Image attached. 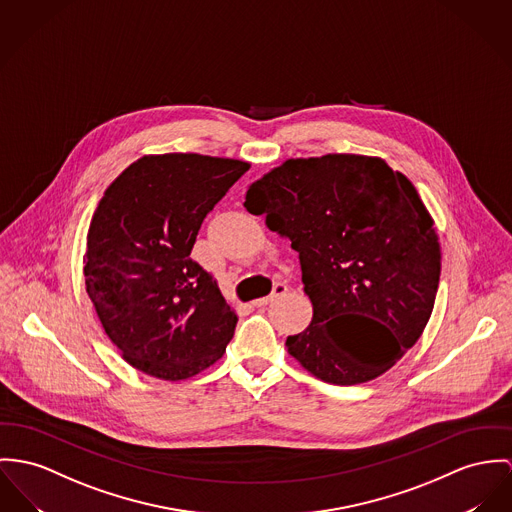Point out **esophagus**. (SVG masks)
I'll use <instances>...</instances> for the list:
<instances>
[{"label":"esophagus","mask_w":512,"mask_h":512,"mask_svg":"<svg viewBox=\"0 0 512 512\" xmlns=\"http://www.w3.org/2000/svg\"><path fill=\"white\" fill-rule=\"evenodd\" d=\"M286 292H288V286H286L284 282H276L275 288H273V292H271L269 296H265V298H259V300H255V302H253V306H255V308L267 306V304H271V302H273V300H276V298L284 296Z\"/></svg>","instance_id":"obj_1"}]
</instances>
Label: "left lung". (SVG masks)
Segmentation results:
<instances>
[{
  "label": "left lung",
  "mask_w": 512,
  "mask_h": 512,
  "mask_svg": "<svg viewBox=\"0 0 512 512\" xmlns=\"http://www.w3.org/2000/svg\"><path fill=\"white\" fill-rule=\"evenodd\" d=\"M243 206L300 253L314 317L286 347L308 372L362 384L417 343L433 312L440 247L405 175L366 156L288 159L247 187Z\"/></svg>",
  "instance_id": "obj_1"
}]
</instances>
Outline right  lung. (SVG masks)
<instances>
[{
    "label": "right lung",
    "mask_w": 512,
    "mask_h": 512,
    "mask_svg": "<svg viewBox=\"0 0 512 512\" xmlns=\"http://www.w3.org/2000/svg\"><path fill=\"white\" fill-rule=\"evenodd\" d=\"M247 169L237 159L146 156L101 198L87 234L85 286L134 368L185 380L214 364L234 337L236 312L191 249L206 214Z\"/></svg>",
    "instance_id": "add662e5"
}]
</instances>
